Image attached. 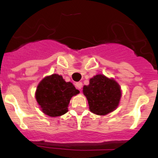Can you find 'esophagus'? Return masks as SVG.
I'll return each instance as SVG.
<instances>
[{
	"mask_svg": "<svg viewBox=\"0 0 158 158\" xmlns=\"http://www.w3.org/2000/svg\"><path fill=\"white\" fill-rule=\"evenodd\" d=\"M75 85H76V88H77L78 89H79V90H81V89H82V82H76V83L75 84Z\"/></svg>",
	"mask_w": 158,
	"mask_h": 158,
	"instance_id": "34e87169",
	"label": "esophagus"
}]
</instances>
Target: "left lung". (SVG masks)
I'll return each instance as SVG.
<instances>
[{
    "label": "left lung",
    "instance_id": "left-lung-1",
    "mask_svg": "<svg viewBox=\"0 0 158 158\" xmlns=\"http://www.w3.org/2000/svg\"><path fill=\"white\" fill-rule=\"evenodd\" d=\"M84 95L88 100L89 110L98 115H106L118 106L122 97V89L114 79L98 74L83 86Z\"/></svg>",
    "mask_w": 158,
    "mask_h": 158
}]
</instances>
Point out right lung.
Here are the masks:
<instances>
[{"instance_id": "1", "label": "right lung", "mask_w": 158, "mask_h": 158, "mask_svg": "<svg viewBox=\"0 0 158 158\" xmlns=\"http://www.w3.org/2000/svg\"><path fill=\"white\" fill-rule=\"evenodd\" d=\"M79 93L72 82H66L62 76L52 74L40 82L35 97L44 114L58 117L67 112L70 99Z\"/></svg>"}]
</instances>
